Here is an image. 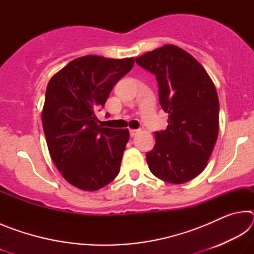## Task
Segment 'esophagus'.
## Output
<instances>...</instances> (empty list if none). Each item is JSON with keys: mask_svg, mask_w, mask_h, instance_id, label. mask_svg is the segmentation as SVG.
<instances>
[{"mask_svg": "<svg viewBox=\"0 0 254 254\" xmlns=\"http://www.w3.org/2000/svg\"><path fill=\"white\" fill-rule=\"evenodd\" d=\"M139 132H140V130H133V128H131V130H130V135L131 136H135Z\"/></svg>", "mask_w": 254, "mask_h": 254, "instance_id": "esophagus-1", "label": "esophagus"}]
</instances>
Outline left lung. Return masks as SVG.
<instances>
[{"instance_id":"left-lung-1","label":"left lung","mask_w":254,"mask_h":254,"mask_svg":"<svg viewBox=\"0 0 254 254\" xmlns=\"http://www.w3.org/2000/svg\"><path fill=\"white\" fill-rule=\"evenodd\" d=\"M156 76L159 103L168 113V127L157 131L147 152L151 173L163 182L184 184L207 166L218 135L220 104L204 67L177 46L166 45L135 58Z\"/></svg>"}]
</instances>
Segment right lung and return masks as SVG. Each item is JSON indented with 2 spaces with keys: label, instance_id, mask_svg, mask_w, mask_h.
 Segmentation results:
<instances>
[{
  "label": "right lung",
  "instance_id": "obj_1",
  "mask_svg": "<svg viewBox=\"0 0 254 254\" xmlns=\"http://www.w3.org/2000/svg\"><path fill=\"white\" fill-rule=\"evenodd\" d=\"M133 65V58L84 56L49 80L42 111L47 145L63 177L77 188L97 190L120 173L130 133L102 127L95 113Z\"/></svg>",
  "mask_w": 254,
  "mask_h": 254
}]
</instances>
